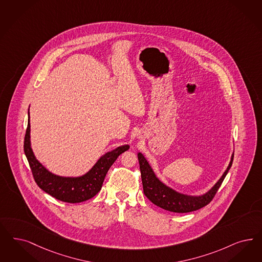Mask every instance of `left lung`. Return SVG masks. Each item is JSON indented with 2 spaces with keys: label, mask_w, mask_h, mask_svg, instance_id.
Here are the masks:
<instances>
[{
  "label": "left lung",
  "mask_w": 262,
  "mask_h": 262,
  "mask_svg": "<svg viewBox=\"0 0 262 262\" xmlns=\"http://www.w3.org/2000/svg\"><path fill=\"white\" fill-rule=\"evenodd\" d=\"M137 157H138L140 172H141L143 191L147 199H149L151 202H153L155 205L163 208L164 210L174 212V213H189L206 206L212 201V199H214L223 181L225 180L227 172L232 165L234 154H232L230 163L228 164L225 173L223 174V176L216 182V185L205 194L200 196H190V195L182 194L166 187L163 183L157 178L150 164L146 161L144 156L141 153H138Z\"/></svg>",
  "instance_id": "1"
}]
</instances>
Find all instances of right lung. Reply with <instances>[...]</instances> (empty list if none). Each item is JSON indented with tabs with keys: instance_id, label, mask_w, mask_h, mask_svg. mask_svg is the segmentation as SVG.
Segmentation results:
<instances>
[{
	"instance_id": "right-lung-1",
	"label": "right lung",
	"mask_w": 262,
	"mask_h": 262,
	"mask_svg": "<svg viewBox=\"0 0 262 262\" xmlns=\"http://www.w3.org/2000/svg\"><path fill=\"white\" fill-rule=\"evenodd\" d=\"M128 149V145H123L105 154L92 167L90 171L81 177H62L48 171L36 160L30 143V119L24 138V152L36 185L51 196L69 203H79L94 198L101 189L105 175L111 165L121 154Z\"/></svg>"
}]
</instances>
